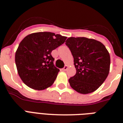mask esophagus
Returning a JSON list of instances; mask_svg holds the SVG:
<instances>
[{
  "label": "esophagus",
  "instance_id": "obj_1",
  "mask_svg": "<svg viewBox=\"0 0 123 123\" xmlns=\"http://www.w3.org/2000/svg\"><path fill=\"white\" fill-rule=\"evenodd\" d=\"M67 69H68V66L66 65V66H65V67L62 69V71H67Z\"/></svg>",
  "mask_w": 123,
  "mask_h": 123
}]
</instances>
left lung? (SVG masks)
Instances as JSON below:
<instances>
[{"label": "left lung", "mask_w": 123, "mask_h": 123, "mask_svg": "<svg viewBox=\"0 0 123 123\" xmlns=\"http://www.w3.org/2000/svg\"><path fill=\"white\" fill-rule=\"evenodd\" d=\"M74 58L76 73L69 79V84L80 94L96 91L108 76L110 56L105 45L86 37H69L66 41Z\"/></svg>", "instance_id": "1"}]
</instances>
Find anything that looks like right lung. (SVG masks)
I'll return each instance as SVG.
<instances>
[{"instance_id":"right-lung-1","label":"right lung","mask_w":123,"mask_h":123,"mask_svg":"<svg viewBox=\"0 0 123 123\" xmlns=\"http://www.w3.org/2000/svg\"><path fill=\"white\" fill-rule=\"evenodd\" d=\"M67 38L53 32H39L29 34L21 41L15 54V63L26 85L41 91L54 84L60 69L54 66L51 52Z\"/></svg>"}]
</instances>
